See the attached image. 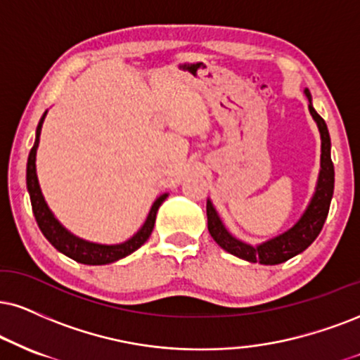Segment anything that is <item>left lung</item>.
<instances>
[{
	"mask_svg": "<svg viewBox=\"0 0 360 360\" xmlns=\"http://www.w3.org/2000/svg\"><path fill=\"white\" fill-rule=\"evenodd\" d=\"M305 95L309 98V112L316 120L319 131H321V172H319L316 193H314L309 207L305 208L304 215L300 217L294 227L277 235V237L270 238L267 242L260 243V245H248V243L230 235L225 225L221 224L212 202L207 200L208 232L224 250L238 257V259L254 262V264L259 262V264L264 265L282 264V262L304 252L310 243L316 240L323 224H326L327 215H329L330 200L332 195H334V163H332L330 158V136L323 118L314 110L312 96H310L309 90H305Z\"/></svg>",
	"mask_w": 360,
	"mask_h": 360,
	"instance_id": "left-lung-1",
	"label": "left lung"
}]
</instances>
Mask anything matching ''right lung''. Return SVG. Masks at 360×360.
Returning a JSON list of instances; mask_svg holds the SVG:
<instances>
[{"label":"right lung","instance_id":"obj_1","mask_svg":"<svg viewBox=\"0 0 360 360\" xmlns=\"http://www.w3.org/2000/svg\"><path fill=\"white\" fill-rule=\"evenodd\" d=\"M44 117H46V112H44L37 127V140H34L33 148L30 150L28 163H26V187H28L31 207H33V214H34V219H37L39 230H41L44 237L48 238V242H50L56 250H60L61 254L70 257V259L79 262V264L105 265L133 254V252L143 245V243L148 240L150 235H152L155 219H157V212L160 205L163 203V200L168 197V193L160 195L157 200L153 202L143 227L133 235L131 238H128L127 242L117 243V245H101V243L83 240V238H78L77 235L70 233L68 230H66L63 225L55 219V215L51 214V210L48 208L46 202H44L41 188H39V184H38L37 148L39 143V133H41Z\"/></svg>","mask_w":360,"mask_h":360}]
</instances>
